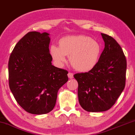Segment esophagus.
<instances>
[{"instance_id":"1","label":"esophagus","mask_w":135,"mask_h":135,"mask_svg":"<svg viewBox=\"0 0 135 135\" xmlns=\"http://www.w3.org/2000/svg\"><path fill=\"white\" fill-rule=\"evenodd\" d=\"M68 75V78H69V79H73V74L72 73H69Z\"/></svg>"}]
</instances>
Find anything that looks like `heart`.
<instances>
[{"mask_svg": "<svg viewBox=\"0 0 135 135\" xmlns=\"http://www.w3.org/2000/svg\"><path fill=\"white\" fill-rule=\"evenodd\" d=\"M101 46L92 38L83 35L68 36L58 41V47L52 46L50 54L59 66L69 56V62L74 69L86 73L92 70L99 62Z\"/></svg>", "mask_w": 135, "mask_h": 135, "instance_id": "b5f03b06", "label": "heart"}]
</instances>
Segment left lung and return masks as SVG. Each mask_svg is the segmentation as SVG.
I'll return each mask as SVG.
<instances>
[{"instance_id": "left-lung-1", "label": "left lung", "mask_w": 135, "mask_h": 135, "mask_svg": "<svg viewBox=\"0 0 135 135\" xmlns=\"http://www.w3.org/2000/svg\"><path fill=\"white\" fill-rule=\"evenodd\" d=\"M104 49L96 67L88 73H77L79 102L88 112L105 111L114 105L126 83V59L114 38L101 33Z\"/></svg>"}]
</instances>
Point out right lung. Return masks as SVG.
Returning <instances> with one entry per match:
<instances>
[{"instance_id":"1","label":"right lung","mask_w":135,"mask_h":135,"mask_svg":"<svg viewBox=\"0 0 135 135\" xmlns=\"http://www.w3.org/2000/svg\"><path fill=\"white\" fill-rule=\"evenodd\" d=\"M49 35L28 32L17 43L9 57V88L18 104L31 114L52 111L58 90L68 81V71L51 63Z\"/></svg>"}]
</instances>
